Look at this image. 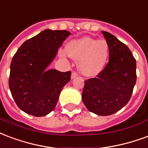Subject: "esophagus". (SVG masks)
<instances>
[{
	"label": "esophagus",
	"instance_id": "obj_1",
	"mask_svg": "<svg viewBox=\"0 0 148 148\" xmlns=\"http://www.w3.org/2000/svg\"><path fill=\"white\" fill-rule=\"evenodd\" d=\"M77 75H78V74L75 73V72H73V73H72V75H71V77H72V79H74V78H75Z\"/></svg>",
	"mask_w": 148,
	"mask_h": 148
}]
</instances>
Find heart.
<instances>
[{"mask_svg":"<svg viewBox=\"0 0 148 148\" xmlns=\"http://www.w3.org/2000/svg\"><path fill=\"white\" fill-rule=\"evenodd\" d=\"M62 56L69 54L78 61V69L87 76H95L104 69L109 57L108 43L105 40L83 37L71 41L67 45V52L61 51Z\"/></svg>","mask_w":148,"mask_h":148,"instance_id":"b5f03b06","label":"heart"}]
</instances>
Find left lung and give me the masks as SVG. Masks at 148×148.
<instances>
[{
	"label": "left lung",
	"instance_id": "left-lung-1",
	"mask_svg": "<svg viewBox=\"0 0 148 148\" xmlns=\"http://www.w3.org/2000/svg\"><path fill=\"white\" fill-rule=\"evenodd\" d=\"M109 46V62L96 78L85 80L82 99L90 112L108 116L129 102L136 82V62L125 44L102 31Z\"/></svg>",
	"mask_w": 148,
	"mask_h": 148
}]
</instances>
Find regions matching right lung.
<instances>
[{
	"label": "right lung",
	"mask_w": 148,
	"mask_h": 148,
	"mask_svg": "<svg viewBox=\"0 0 148 148\" xmlns=\"http://www.w3.org/2000/svg\"><path fill=\"white\" fill-rule=\"evenodd\" d=\"M71 33L68 31H42L23 43L12 58L8 85L21 110L42 117L53 110L71 72L46 71L58 49Z\"/></svg>",
	"instance_id": "right-lung-1"
}]
</instances>
